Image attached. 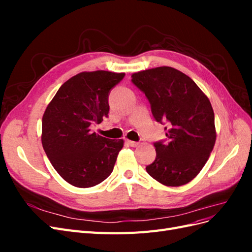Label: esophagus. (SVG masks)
<instances>
[{
	"mask_svg": "<svg viewBox=\"0 0 252 252\" xmlns=\"http://www.w3.org/2000/svg\"><path fill=\"white\" fill-rule=\"evenodd\" d=\"M126 144L130 147H138L139 146L138 142H133V141H130V140H126Z\"/></svg>",
	"mask_w": 252,
	"mask_h": 252,
	"instance_id": "34e87169",
	"label": "esophagus"
}]
</instances>
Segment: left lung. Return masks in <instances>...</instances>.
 Listing matches in <instances>:
<instances>
[{
    "mask_svg": "<svg viewBox=\"0 0 252 252\" xmlns=\"http://www.w3.org/2000/svg\"><path fill=\"white\" fill-rule=\"evenodd\" d=\"M131 78L146 95L155 120L165 125L167 136L154 143L157 157L146 171L166 186L187 184L202 170L216 143L210 101L188 75L171 67L152 68Z\"/></svg>",
    "mask_w": 252,
    "mask_h": 252,
    "instance_id": "obj_1",
    "label": "left lung"
}]
</instances>
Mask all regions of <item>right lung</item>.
I'll use <instances>...</instances> for the list:
<instances>
[{
  "label": "right lung",
  "instance_id": "1",
  "mask_svg": "<svg viewBox=\"0 0 252 252\" xmlns=\"http://www.w3.org/2000/svg\"><path fill=\"white\" fill-rule=\"evenodd\" d=\"M125 73L81 72L60 87L42 119V144L53 168L69 184L88 188L111 174L123 140L91 131L108 118V96Z\"/></svg>",
  "mask_w": 252,
  "mask_h": 252
}]
</instances>
